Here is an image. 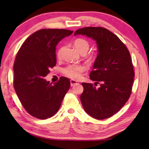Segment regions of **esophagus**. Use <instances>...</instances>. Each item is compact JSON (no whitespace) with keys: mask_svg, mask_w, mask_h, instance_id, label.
Returning <instances> with one entry per match:
<instances>
[{"mask_svg":"<svg viewBox=\"0 0 149 149\" xmlns=\"http://www.w3.org/2000/svg\"><path fill=\"white\" fill-rule=\"evenodd\" d=\"M78 83H79L77 82V81L73 80V79H71V80H70V85H71V86H74V85L78 84Z\"/></svg>","mask_w":149,"mask_h":149,"instance_id":"1","label":"esophagus"}]
</instances>
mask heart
<instances>
[{
    "mask_svg": "<svg viewBox=\"0 0 149 149\" xmlns=\"http://www.w3.org/2000/svg\"><path fill=\"white\" fill-rule=\"evenodd\" d=\"M74 48L81 54H85L89 49V43L84 38H77L73 42ZM62 48L60 49L57 52V57L60 58ZM85 70V67L83 65H69L63 69L62 72L66 76L72 79H79L81 78V73Z\"/></svg>",
    "mask_w": 149,
    "mask_h": 149,
    "instance_id": "b5f03b06",
    "label": "heart"
}]
</instances>
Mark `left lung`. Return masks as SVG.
<instances>
[{"label":"left lung","instance_id":"1","mask_svg":"<svg viewBox=\"0 0 149 149\" xmlns=\"http://www.w3.org/2000/svg\"><path fill=\"white\" fill-rule=\"evenodd\" d=\"M87 36L95 40L98 54L89 74L91 83H82L80 99L85 111L96 119H105L117 113L131 95L134 71L131 56L123 42L102 27H85L74 35ZM97 84L101 86L95 87Z\"/></svg>","mask_w":149,"mask_h":149}]
</instances>
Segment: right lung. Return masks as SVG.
<instances>
[{"label": "right lung", "instance_id": "1", "mask_svg": "<svg viewBox=\"0 0 149 149\" xmlns=\"http://www.w3.org/2000/svg\"><path fill=\"white\" fill-rule=\"evenodd\" d=\"M73 31L41 29L31 34L18 51L14 62V89L26 111L40 119L52 117L70 89L66 77L56 83L44 78L56 64V45Z\"/></svg>", "mask_w": 149, "mask_h": 149}]
</instances>
